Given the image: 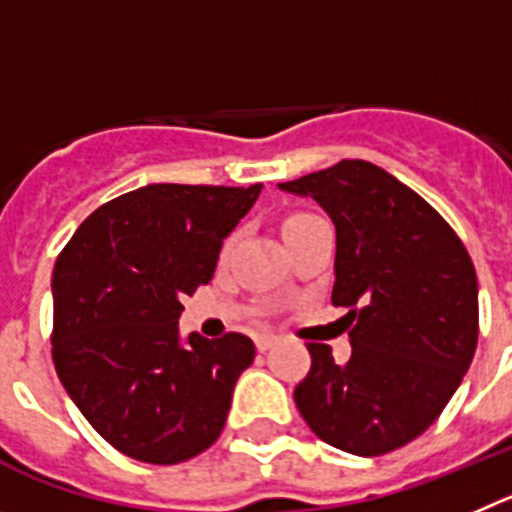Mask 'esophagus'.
<instances>
[{"mask_svg":"<svg viewBox=\"0 0 512 512\" xmlns=\"http://www.w3.org/2000/svg\"><path fill=\"white\" fill-rule=\"evenodd\" d=\"M273 344H275V336H270V334H262V336H257V339H255L257 352H267V349L273 347Z\"/></svg>","mask_w":512,"mask_h":512,"instance_id":"1","label":"esophagus"}]
</instances>
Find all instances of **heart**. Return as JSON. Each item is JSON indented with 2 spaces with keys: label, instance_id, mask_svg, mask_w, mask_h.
I'll list each match as a JSON object with an SVG mask.
<instances>
[{
  "label": "heart",
  "instance_id": "obj_1",
  "mask_svg": "<svg viewBox=\"0 0 512 512\" xmlns=\"http://www.w3.org/2000/svg\"><path fill=\"white\" fill-rule=\"evenodd\" d=\"M301 216H306V214H293V216H288V219H285V224L293 222V219H301Z\"/></svg>",
  "mask_w": 512,
  "mask_h": 512
}]
</instances>
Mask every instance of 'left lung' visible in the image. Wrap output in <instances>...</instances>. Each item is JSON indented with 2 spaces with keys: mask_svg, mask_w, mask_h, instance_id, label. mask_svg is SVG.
Returning <instances> with one entry per match:
<instances>
[{
  "mask_svg": "<svg viewBox=\"0 0 512 512\" xmlns=\"http://www.w3.org/2000/svg\"><path fill=\"white\" fill-rule=\"evenodd\" d=\"M311 196L336 229L331 303L349 308L352 357L306 344L293 390L313 434L357 457L421 436L459 388L477 349V273L457 232L416 191L367 160L278 183Z\"/></svg>",
  "mask_w": 512,
  "mask_h": 512,
  "instance_id": "obj_1",
  "label": "left lung"
}]
</instances>
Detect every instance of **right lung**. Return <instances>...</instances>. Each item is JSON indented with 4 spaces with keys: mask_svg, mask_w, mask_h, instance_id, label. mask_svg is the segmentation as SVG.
Listing matches in <instances>:
<instances>
[{
    "mask_svg": "<svg viewBox=\"0 0 512 512\" xmlns=\"http://www.w3.org/2000/svg\"><path fill=\"white\" fill-rule=\"evenodd\" d=\"M260 191L150 183L99 206L55 260V372L86 421L137 462H186L222 434L255 344L183 342L178 319Z\"/></svg>",
    "mask_w": 512,
    "mask_h": 512,
    "instance_id": "right-lung-1",
    "label": "right lung"
}]
</instances>
